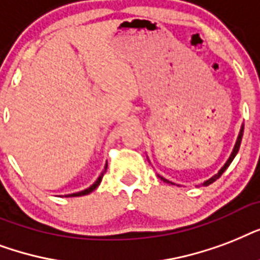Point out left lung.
Listing matches in <instances>:
<instances>
[{
    "mask_svg": "<svg viewBox=\"0 0 260 260\" xmlns=\"http://www.w3.org/2000/svg\"><path fill=\"white\" fill-rule=\"evenodd\" d=\"M243 132H244V126H241V128H240V133H239V137H237V141H236V144H235V148H233L232 153H231V156H229L228 161L225 162V164H224V167H222V168H221V170L218 171V174H216V175H214V176H213V178H210V179H209V180H206V182H203V186H209V184H212L213 182H216L217 179L220 178L221 175L224 174V171L226 170V168H228L229 166H231V162L233 161V158H235V156H236V154H237V152H239V148H240V144H241V138H243ZM158 178L161 179V180H164V182H167V183H171V184H174V183H172V182H168V180H167V179H164V178H162V176H160V175H158Z\"/></svg>",
    "mask_w": 260,
    "mask_h": 260,
    "instance_id": "obj_1",
    "label": "left lung"
}]
</instances>
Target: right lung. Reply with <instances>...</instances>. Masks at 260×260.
Returning a JSON list of instances; mask_svg holds the SVG:
<instances>
[{"label": "right lung", "instance_id": "right-lung-1", "mask_svg": "<svg viewBox=\"0 0 260 260\" xmlns=\"http://www.w3.org/2000/svg\"><path fill=\"white\" fill-rule=\"evenodd\" d=\"M106 170H107V164H106V167H104V171L102 172V175L99 176L98 180L92 184L90 187H88L86 190L84 191H80V192H74V194H69V195H66V197H81V195H86V194H89V192H92L93 190H96L98 188V186L100 184V182H102V179H103V175H104V172H106Z\"/></svg>", "mask_w": 260, "mask_h": 260}]
</instances>
